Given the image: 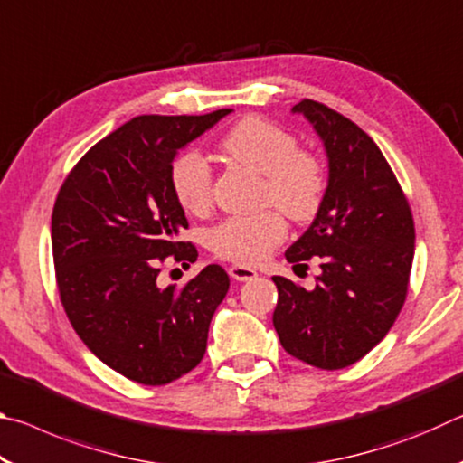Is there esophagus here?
Returning a JSON list of instances; mask_svg holds the SVG:
<instances>
[{"label":"esophagus","instance_id":"obj_1","mask_svg":"<svg viewBox=\"0 0 463 463\" xmlns=\"http://www.w3.org/2000/svg\"><path fill=\"white\" fill-rule=\"evenodd\" d=\"M229 273H231V278L237 279V281H249V279L257 278V271L247 268V265H232Z\"/></svg>","mask_w":463,"mask_h":463}]
</instances>
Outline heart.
<instances>
[{
    "instance_id": "heart-1",
    "label": "heart",
    "mask_w": 463,
    "mask_h": 463,
    "mask_svg": "<svg viewBox=\"0 0 463 463\" xmlns=\"http://www.w3.org/2000/svg\"><path fill=\"white\" fill-rule=\"evenodd\" d=\"M222 151L237 165L265 177L263 202L273 203L292 221H310L318 213L326 179L318 159L298 151L286 128L265 118H245L222 140ZM171 187L179 206L202 214L213 202V171L198 153H184L171 167ZM286 239V222L278 213L229 218L210 232V249L234 263L255 265Z\"/></svg>"
}]
</instances>
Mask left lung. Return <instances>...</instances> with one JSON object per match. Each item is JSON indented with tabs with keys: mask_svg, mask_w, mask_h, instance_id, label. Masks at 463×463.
I'll return each instance as SVG.
<instances>
[{
	"mask_svg": "<svg viewBox=\"0 0 463 463\" xmlns=\"http://www.w3.org/2000/svg\"><path fill=\"white\" fill-rule=\"evenodd\" d=\"M317 130L328 184L315 221L286 250L298 263L318 257L317 286L273 276L281 347L320 370L362 359L394 325L409 292L414 222L401 184L378 145L343 114L312 99L292 108Z\"/></svg>",
	"mask_w": 463,
	"mask_h": 463,
	"instance_id": "1",
	"label": "left lung"
}]
</instances>
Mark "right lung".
I'll use <instances>...</instances> for the list:
<instances>
[{
	"instance_id": "right-lung-1",
	"label": "right lung",
	"mask_w": 463,
	"mask_h": 463,
	"mask_svg": "<svg viewBox=\"0 0 463 463\" xmlns=\"http://www.w3.org/2000/svg\"><path fill=\"white\" fill-rule=\"evenodd\" d=\"M137 116L85 153L62 182L51 241L62 308L88 349L114 372L163 386L206 354L208 326L231 279L208 265L184 288L156 284L171 255L194 263L171 187L179 148L231 114Z\"/></svg>"
}]
</instances>
